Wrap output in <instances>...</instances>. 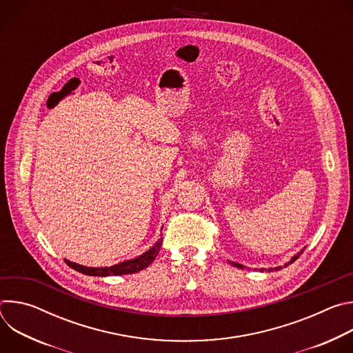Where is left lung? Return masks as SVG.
<instances>
[{"label": "left lung", "mask_w": 353, "mask_h": 353, "mask_svg": "<svg viewBox=\"0 0 353 353\" xmlns=\"http://www.w3.org/2000/svg\"><path fill=\"white\" fill-rule=\"evenodd\" d=\"M301 253H303V250H301V251H300V253H297V254H296V256H294V257H292V260H290V261H289V263H286V264H285V267H288V265H289V264H292V263H293V261H296V260H297V259H299V256H300V254H301ZM229 263H230V264H232V265H233V267H236V268H244V267H243V265H241V264H237V263H234V261H229ZM281 268H283V267H276V268H274V270H275V271H278V270H281ZM260 271H264V268H261V270H260ZM271 271H272V268H271Z\"/></svg>", "instance_id": "8db88e82"}]
</instances>
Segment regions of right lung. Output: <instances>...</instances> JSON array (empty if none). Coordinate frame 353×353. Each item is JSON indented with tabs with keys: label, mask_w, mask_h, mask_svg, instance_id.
Instances as JSON below:
<instances>
[{
	"label": "right lung",
	"mask_w": 353,
	"mask_h": 353,
	"mask_svg": "<svg viewBox=\"0 0 353 353\" xmlns=\"http://www.w3.org/2000/svg\"><path fill=\"white\" fill-rule=\"evenodd\" d=\"M162 237L154 244V247H150L146 253H143L142 256L132 259V260H127L123 261L120 264L112 265V267H100V268H92V267H83L79 265L77 263H71L68 260H64L72 270L82 272L85 275H90V276H110V275H127V274H134L138 271L145 270L146 267H149L150 264L154 263V260L157 259V256L159 254V250L162 245Z\"/></svg>",
	"instance_id": "obj_1"
}]
</instances>
